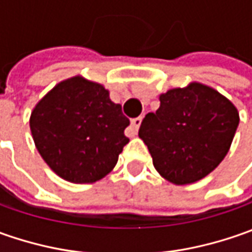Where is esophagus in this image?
Instances as JSON below:
<instances>
[{"mask_svg":"<svg viewBox=\"0 0 252 252\" xmlns=\"http://www.w3.org/2000/svg\"><path fill=\"white\" fill-rule=\"evenodd\" d=\"M140 125H141V118H134V119H131L129 134H130V136H136V134H137V131H139Z\"/></svg>","mask_w":252,"mask_h":252,"instance_id":"esophagus-1","label":"esophagus"}]
</instances>
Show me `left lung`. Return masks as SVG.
I'll list each match as a JSON object with an SVG mask.
<instances>
[{
    "mask_svg": "<svg viewBox=\"0 0 252 252\" xmlns=\"http://www.w3.org/2000/svg\"><path fill=\"white\" fill-rule=\"evenodd\" d=\"M236 106L213 88L193 83L160 96L139 136L164 178L185 185L205 178L226 157L237 130Z\"/></svg>",
    "mask_w": 252,
    "mask_h": 252,
    "instance_id": "1",
    "label": "left lung"
}]
</instances>
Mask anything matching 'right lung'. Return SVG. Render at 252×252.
<instances>
[{
  "label": "right lung",
  "mask_w": 252,
  "mask_h": 252,
  "mask_svg": "<svg viewBox=\"0 0 252 252\" xmlns=\"http://www.w3.org/2000/svg\"><path fill=\"white\" fill-rule=\"evenodd\" d=\"M129 119L101 84L74 77L56 85L31 115L36 149L65 181L92 184L109 174L129 143Z\"/></svg>",
  "instance_id": "right-lung-1"
}]
</instances>
